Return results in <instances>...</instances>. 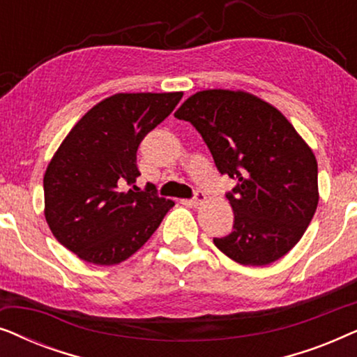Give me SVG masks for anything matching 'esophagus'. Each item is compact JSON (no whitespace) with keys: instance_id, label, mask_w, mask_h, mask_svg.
<instances>
[{"instance_id":"34e87169","label":"esophagus","mask_w":357,"mask_h":357,"mask_svg":"<svg viewBox=\"0 0 357 357\" xmlns=\"http://www.w3.org/2000/svg\"><path fill=\"white\" fill-rule=\"evenodd\" d=\"M204 199H206V195H204L203 192H195V195H193V198L192 199H188V203L192 204V206H199V204H202Z\"/></svg>"}]
</instances>
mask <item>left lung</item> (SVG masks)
Instances as JSON below:
<instances>
[{"label":"left lung","instance_id":"8db88e82","mask_svg":"<svg viewBox=\"0 0 357 357\" xmlns=\"http://www.w3.org/2000/svg\"><path fill=\"white\" fill-rule=\"evenodd\" d=\"M202 135L221 175L237 180L226 198L232 232L214 237L234 261L263 266L284 257L319 204L315 155L284 115L242 91L209 89L175 112Z\"/></svg>","mask_w":357,"mask_h":357}]
</instances>
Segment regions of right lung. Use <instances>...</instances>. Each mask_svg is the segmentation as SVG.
<instances>
[{
    "instance_id": "1",
    "label": "right lung",
    "mask_w": 357,
    "mask_h": 357,
    "mask_svg": "<svg viewBox=\"0 0 357 357\" xmlns=\"http://www.w3.org/2000/svg\"><path fill=\"white\" fill-rule=\"evenodd\" d=\"M182 92L115 94L70 131L43 177L45 219L56 241L81 260L116 265L138 252L170 208L135 182L136 151L172 114Z\"/></svg>"
}]
</instances>
